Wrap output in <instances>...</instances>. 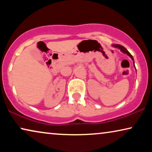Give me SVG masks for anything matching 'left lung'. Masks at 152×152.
<instances>
[{"label":"left lung","instance_id":"1","mask_svg":"<svg viewBox=\"0 0 152 152\" xmlns=\"http://www.w3.org/2000/svg\"><path fill=\"white\" fill-rule=\"evenodd\" d=\"M113 46H115V47H116V48H119L121 50V51L122 52H123V53H126V54H127V55L129 56V57L132 58V60L133 61H134V58H133V57H132V55H131V54L129 53V52L127 50H126L125 48H124V46H122V45H119V44H117V45H113ZM135 66V65H134Z\"/></svg>","mask_w":152,"mask_h":152}]
</instances>
